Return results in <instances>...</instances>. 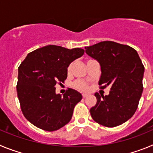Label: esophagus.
Returning a JSON list of instances; mask_svg holds the SVG:
<instances>
[{"mask_svg":"<svg viewBox=\"0 0 153 153\" xmlns=\"http://www.w3.org/2000/svg\"><path fill=\"white\" fill-rule=\"evenodd\" d=\"M82 97H83V98H85V97H87V94H86V93H83V94H82Z\"/></svg>","mask_w":153,"mask_h":153,"instance_id":"1","label":"esophagus"}]
</instances>
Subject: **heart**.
Wrapping results in <instances>:
<instances>
[{
    "label": "heart",
    "instance_id": "b5f03b06",
    "mask_svg": "<svg viewBox=\"0 0 153 153\" xmlns=\"http://www.w3.org/2000/svg\"><path fill=\"white\" fill-rule=\"evenodd\" d=\"M73 67V63H70L67 67V73H70ZM73 87L79 91H87L89 90V84L83 80H76L73 84Z\"/></svg>",
    "mask_w": 153,
    "mask_h": 153
}]
</instances>
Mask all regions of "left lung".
Instances as JSON below:
<instances>
[{
  "label": "left lung",
  "mask_w": 153,
  "mask_h": 153,
  "mask_svg": "<svg viewBox=\"0 0 153 153\" xmlns=\"http://www.w3.org/2000/svg\"><path fill=\"white\" fill-rule=\"evenodd\" d=\"M85 49L100 64V88L111 86L108 96L95 93L97 102L90 110L92 118L106 127L121 125L138 108L143 90L144 66L136 50L128 45L102 41Z\"/></svg>",
  "instance_id": "obj_1"
}]
</instances>
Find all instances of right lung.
<instances>
[{"label": "right lung", "mask_w": 153, "mask_h": 153, "mask_svg": "<svg viewBox=\"0 0 153 153\" xmlns=\"http://www.w3.org/2000/svg\"><path fill=\"white\" fill-rule=\"evenodd\" d=\"M83 53L81 48L48 45L29 53L19 66L17 92L21 111L35 126L52 132L70 121L82 95L69 88L61 97L55 93V85L64 83L68 65Z\"/></svg>", "instance_id": "add662e5"}]
</instances>
